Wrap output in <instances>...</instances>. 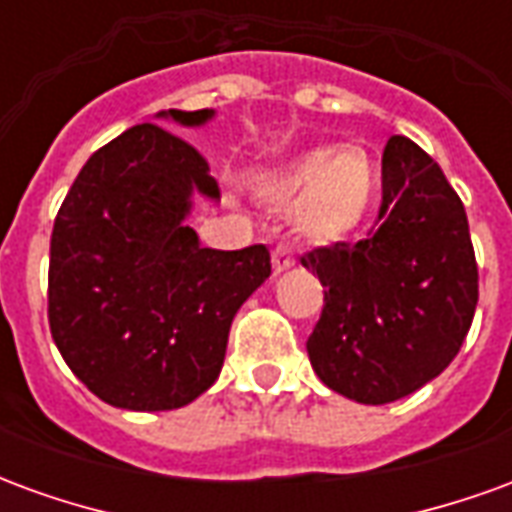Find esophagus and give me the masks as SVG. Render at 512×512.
<instances>
[{
  "label": "esophagus",
  "mask_w": 512,
  "mask_h": 512,
  "mask_svg": "<svg viewBox=\"0 0 512 512\" xmlns=\"http://www.w3.org/2000/svg\"><path fill=\"white\" fill-rule=\"evenodd\" d=\"M271 263H274V271L282 274V271H288L296 260H293V249L288 244H277L274 246V255H271Z\"/></svg>",
  "instance_id": "1"
}]
</instances>
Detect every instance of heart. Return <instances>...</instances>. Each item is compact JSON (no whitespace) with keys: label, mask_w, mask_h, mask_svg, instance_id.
I'll return each mask as SVG.
<instances>
[{"label":"heart","mask_w":512,"mask_h":512,"mask_svg":"<svg viewBox=\"0 0 512 512\" xmlns=\"http://www.w3.org/2000/svg\"><path fill=\"white\" fill-rule=\"evenodd\" d=\"M378 167L359 145L312 147L263 186L277 205H293L301 233L323 244L343 241L365 222L378 194Z\"/></svg>","instance_id":"obj_1"}]
</instances>
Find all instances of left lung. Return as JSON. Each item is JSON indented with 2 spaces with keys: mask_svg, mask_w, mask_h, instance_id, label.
I'll return each instance as SVG.
<instances>
[{
  "mask_svg": "<svg viewBox=\"0 0 512 512\" xmlns=\"http://www.w3.org/2000/svg\"><path fill=\"white\" fill-rule=\"evenodd\" d=\"M378 230L359 244L312 249L323 312L307 340L312 370L356 403L417 392L461 351L477 307V263L461 197L408 136L381 158Z\"/></svg>",
  "mask_w": 512,
  "mask_h": 512,
  "instance_id": "obj_1",
  "label": "left lung"
}]
</instances>
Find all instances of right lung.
I'll return each instance as SVG.
<instances>
[{"instance_id": "right-lung-1", "label": "right lung", "mask_w": 512, "mask_h": 512, "mask_svg": "<svg viewBox=\"0 0 512 512\" xmlns=\"http://www.w3.org/2000/svg\"><path fill=\"white\" fill-rule=\"evenodd\" d=\"M213 109L158 112L183 128ZM194 194L219 200L208 161L142 123L90 156L54 219L49 326L65 365L93 395L128 411H169L219 378L235 312L271 274L263 244H200Z\"/></svg>"}]
</instances>
